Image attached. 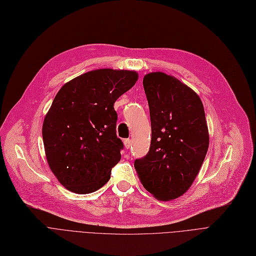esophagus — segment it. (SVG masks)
Wrapping results in <instances>:
<instances>
[{
	"label": "esophagus",
	"instance_id": "1",
	"mask_svg": "<svg viewBox=\"0 0 256 256\" xmlns=\"http://www.w3.org/2000/svg\"><path fill=\"white\" fill-rule=\"evenodd\" d=\"M124 147L126 150H128L130 147L132 146V140L130 139H126L124 141Z\"/></svg>",
	"mask_w": 256,
	"mask_h": 256
}]
</instances>
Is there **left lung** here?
<instances>
[{
	"mask_svg": "<svg viewBox=\"0 0 256 256\" xmlns=\"http://www.w3.org/2000/svg\"><path fill=\"white\" fill-rule=\"evenodd\" d=\"M143 87L152 142L134 166L145 189L168 201L190 189L204 160L210 143L204 108L194 90L164 72L144 76Z\"/></svg>",
	"mask_w": 256,
	"mask_h": 256,
	"instance_id": "left-lung-1",
	"label": "left lung"
}]
</instances>
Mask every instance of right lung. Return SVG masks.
Segmentation results:
<instances>
[{
	"label": "right lung",
	"instance_id": "1",
	"mask_svg": "<svg viewBox=\"0 0 256 256\" xmlns=\"http://www.w3.org/2000/svg\"><path fill=\"white\" fill-rule=\"evenodd\" d=\"M138 76L132 70H91L64 84L54 98L42 139L48 166L67 190L88 194L110 180L124 150L114 102Z\"/></svg>",
	"mask_w": 256,
	"mask_h": 256
}]
</instances>
